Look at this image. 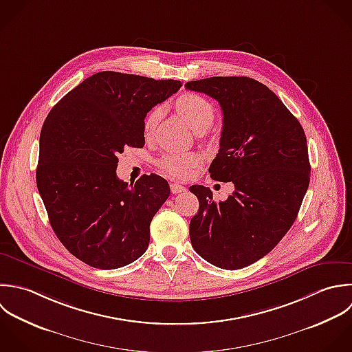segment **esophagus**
I'll use <instances>...</instances> for the list:
<instances>
[{
    "instance_id": "obj_1",
    "label": "esophagus",
    "mask_w": 352,
    "mask_h": 352,
    "mask_svg": "<svg viewBox=\"0 0 352 352\" xmlns=\"http://www.w3.org/2000/svg\"><path fill=\"white\" fill-rule=\"evenodd\" d=\"M170 189H171V193H174V195L184 193V192L186 190V188L182 186V185H179V184H171V185H170Z\"/></svg>"
}]
</instances>
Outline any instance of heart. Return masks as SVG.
<instances>
[{
	"mask_svg": "<svg viewBox=\"0 0 352 352\" xmlns=\"http://www.w3.org/2000/svg\"><path fill=\"white\" fill-rule=\"evenodd\" d=\"M175 108L178 113L186 120V123L195 130L208 129L214 120V107L212 104L200 94L185 93L179 96L175 101ZM162 115V108H152L144 120V134L151 137L157 126ZM199 157L193 153H170L164 155L159 160V167L163 173L174 178H188L193 168L197 166Z\"/></svg>",
	"mask_w": 352,
	"mask_h": 352,
	"instance_id": "heart-1",
	"label": "heart"
}]
</instances>
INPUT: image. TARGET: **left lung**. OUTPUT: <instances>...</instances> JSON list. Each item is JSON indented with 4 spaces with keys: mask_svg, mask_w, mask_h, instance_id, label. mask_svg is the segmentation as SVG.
I'll return each mask as SVG.
<instances>
[{
    "mask_svg": "<svg viewBox=\"0 0 352 352\" xmlns=\"http://www.w3.org/2000/svg\"><path fill=\"white\" fill-rule=\"evenodd\" d=\"M185 87L219 102L223 127L208 171L234 185L218 203L210 188H189L200 204L189 226L192 247L217 267L243 269L267 255L298 217L311 171L306 134L277 94L252 78L212 76Z\"/></svg>",
    "mask_w": 352,
    "mask_h": 352,
    "instance_id": "left-lung-1",
    "label": "left lung"
}]
</instances>
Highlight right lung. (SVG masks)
I'll list each match as a JSON object with an SVG mask.
<instances>
[{"label":"right lung","mask_w":352,"mask_h":352,"mask_svg":"<svg viewBox=\"0 0 352 352\" xmlns=\"http://www.w3.org/2000/svg\"><path fill=\"white\" fill-rule=\"evenodd\" d=\"M181 86L101 71L68 91L45 119L38 192L57 239L83 263L112 270L146 251L149 225L170 186L156 174H144L134 185L120 181L118 155L124 146H144L146 113Z\"/></svg>","instance_id":"1"}]
</instances>
